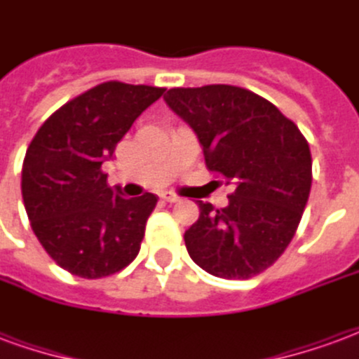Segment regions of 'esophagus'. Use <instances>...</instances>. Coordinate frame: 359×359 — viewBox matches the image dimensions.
<instances>
[{
	"label": "esophagus",
	"mask_w": 359,
	"mask_h": 359,
	"mask_svg": "<svg viewBox=\"0 0 359 359\" xmlns=\"http://www.w3.org/2000/svg\"><path fill=\"white\" fill-rule=\"evenodd\" d=\"M161 200H163V202L175 203V202H179L180 198L177 194H172V192H163V194H161Z\"/></svg>",
	"instance_id": "esophagus-1"
}]
</instances>
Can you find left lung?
Listing matches in <instances>:
<instances>
[{
	"label": "left lung",
	"instance_id": "8db88e82",
	"mask_svg": "<svg viewBox=\"0 0 359 359\" xmlns=\"http://www.w3.org/2000/svg\"><path fill=\"white\" fill-rule=\"evenodd\" d=\"M163 100L194 130L208 169L234 187L226 208L198 202L188 254L215 277H254L298 229L311 188L308 142L273 103L238 86L171 88Z\"/></svg>",
	"mask_w": 359,
	"mask_h": 359
}]
</instances>
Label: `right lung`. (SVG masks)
Instances as JSON below:
<instances>
[{
	"mask_svg": "<svg viewBox=\"0 0 359 359\" xmlns=\"http://www.w3.org/2000/svg\"><path fill=\"white\" fill-rule=\"evenodd\" d=\"M165 88L103 82L59 107L36 133L22 163V200L51 259L82 278L125 269L140 252L157 196L126 200L103 161Z\"/></svg>",
	"mask_w": 359,
	"mask_h": 359,
	"instance_id": "1",
	"label": "right lung"
}]
</instances>
